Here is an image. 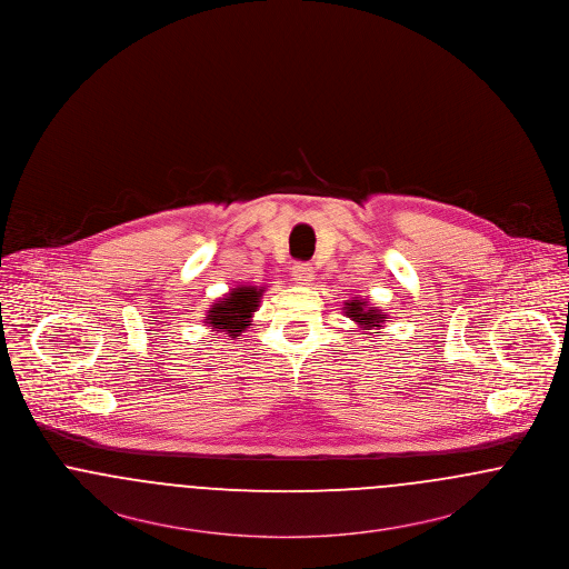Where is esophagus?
Here are the masks:
<instances>
[{
    "mask_svg": "<svg viewBox=\"0 0 569 569\" xmlns=\"http://www.w3.org/2000/svg\"><path fill=\"white\" fill-rule=\"evenodd\" d=\"M292 279L297 281L298 286H311V281L316 279V271H313L311 264L300 262L292 269Z\"/></svg>",
    "mask_w": 569,
    "mask_h": 569,
    "instance_id": "esophagus-1",
    "label": "esophagus"
}]
</instances>
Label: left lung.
I'll use <instances>...</instances> for the list:
<instances>
[{
	"mask_svg": "<svg viewBox=\"0 0 569 569\" xmlns=\"http://www.w3.org/2000/svg\"><path fill=\"white\" fill-rule=\"evenodd\" d=\"M343 311H346V316L358 325V330L362 332V335H373L371 330H381V326L383 322H390L388 318H386V313L379 309V307H373L367 298L356 297L352 300H348L346 302V307H343ZM373 337H378V335H373Z\"/></svg>",
	"mask_w": 569,
	"mask_h": 569,
	"instance_id": "1",
	"label": "left lung"
}]
</instances>
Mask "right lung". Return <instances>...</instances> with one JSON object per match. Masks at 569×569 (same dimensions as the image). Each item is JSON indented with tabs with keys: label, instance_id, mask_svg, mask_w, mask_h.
Segmentation results:
<instances>
[{
	"label": "right lung",
	"instance_id": "add662e5",
	"mask_svg": "<svg viewBox=\"0 0 569 569\" xmlns=\"http://www.w3.org/2000/svg\"><path fill=\"white\" fill-rule=\"evenodd\" d=\"M262 295H264V288H258V286L241 283L232 288L228 295L217 298L216 302L209 307L204 316V326H211V330L223 332L230 339L241 337L251 326Z\"/></svg>",
	"mask_w": 569,
	"mask_h": 569
}]
</instances>
